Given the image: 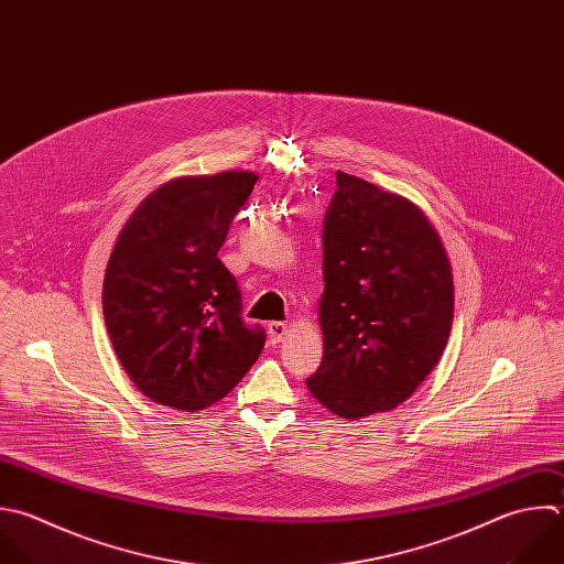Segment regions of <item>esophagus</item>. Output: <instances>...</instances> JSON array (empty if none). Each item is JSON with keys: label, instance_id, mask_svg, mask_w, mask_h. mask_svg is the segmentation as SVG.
<instances>
[{"label": "esophagus", "instance_id": "34e87169", "mask_svg": "<svg viewBox=\"0 0 564 564\" xmlns=\"http://www.w3.org/2000/svg\"><path fill=\"white\" fill-rule=\"evenodd\" d=\"M286 330H289V326L284 322H271L269 324V339H271V344H280L284 339Z\"/></svg>", "mask_w": 564, "mask_h": 564}]
</instances>
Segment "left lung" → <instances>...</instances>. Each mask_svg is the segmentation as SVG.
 <instances>
[{"label": "left lung", "instance_id": "8db88e82", "mask_svg": "<svg viewBox=\"0 0 564 564\" xmlns=\"http://www.w3.org/2000/svg\"><path fill=\"white\" fill-rule=\"evenodd\" d=\"M322 236L324 355L306 386L341 419L388 412L445 350L454 317L447 253L414 203L344 172Z\"/></svg>", "mask_w": 564, "mask_h": 564}]
</instances>
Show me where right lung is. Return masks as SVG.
Returning a JSON list of instances; mask_svg holds the SVG:
<instances>
[{
	"mask_svg": "<svg viewBox=\"0 0 564 564\" xmlns=\"http://www.w3.org/2000/svg\"><path fill=\"white\" fill-rule=\"evenodd\" d=\"M253 172L181 176L123 225L104 280L115 352L152 401L196 412L234 390L264 348L242 322L240 289L218 251L253 192Z\"/></svg>",
	"mask_w": 564,
	"mask_h": 564,
	"instance_id": "right-lung-1",
	"label": "right lung"
}]
</instances>
